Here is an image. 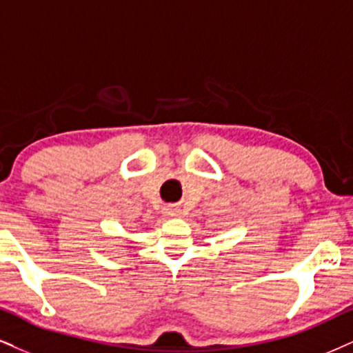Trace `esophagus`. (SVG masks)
<instances>
[{
	"mask_svg": "<svg viewBox=\"0 0 353 353\" xmlns=\"http://www.w3.org/2000/svg\"><path fill=\"white\" fill-rule=\"evenodd\" d=\"M165 214H167L168 217H176V216L181 214V211H180V208H176V206H173V204H170V206L165 208Z\"/></svg>",
	"mask_w": 353,
	"mask_h": 353,
	"instance_id": "obj_1",
	"label": "esophagus"
}]
</instances>
